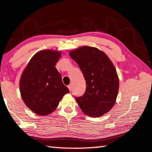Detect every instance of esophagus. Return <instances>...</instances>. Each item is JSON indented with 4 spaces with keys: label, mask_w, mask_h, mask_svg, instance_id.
<instances>
[{
    "label": "esophagus",
    "mask_w": 152,
    "mask_h": 152,
    "mask_svg": "<svg viewBox=\"0 0 152 152\" xmlns=\"http://www.w3.org/2000/svg\"><path fill=\"white\" fill-rule=\"evenodd\" d=\"M68 88H69V90H70V91H72V84H69V85L68 86Z\"/></svg>",
    "instance_id": "1"
}]
</instances>
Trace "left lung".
Instances as JSON below:
<instances>
[{
  "mask_svg": "<svg viewBox=\"0 0 152 152\" xmlns=\"http://www.w3.org/2000/svg\"><path fill=\"white\" fill-rule=\"evenodd\" d=\"M78 64L86 83L84 94L76 97L82 112L90 117H101L116 101L119 81L114 65L103 51L83 46L69 53Z\"/></svg>",
  "mask_w": 152,
  "mask_h": 152,
  "instance_id": "1",
  "label": "left lung"
}]
</instances>
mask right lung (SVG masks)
Wrapping results in <instances>:
<instances>
[{
    "label": "right lung",
    "mask_w": 152,
    "mask_h": 152,
    "mask_svg": "<svg viewBox=\"0 0 152 152\" xmlns=\"http://www.w3.org/2000/svg\"><path fill=\"white\" fill-rule=\"evenodd\" d=\"M61 56L59 51L45 50L33 56L20 77L22 99L29 109L39 115H48L58 107L69 89L56 68Z\"/></svg>",
    "instance_id": "right-lung-1"
}]
</instances>
